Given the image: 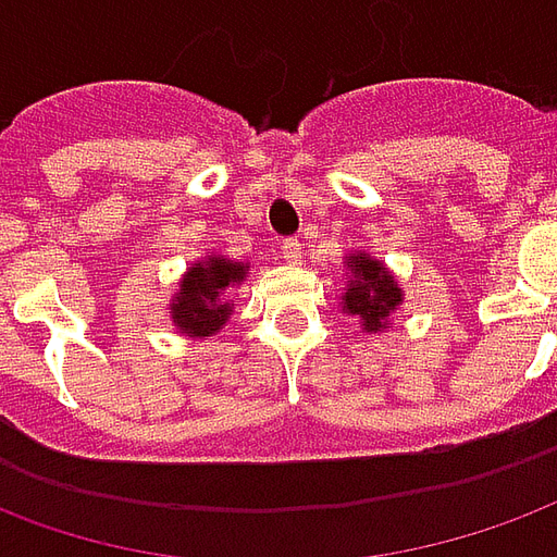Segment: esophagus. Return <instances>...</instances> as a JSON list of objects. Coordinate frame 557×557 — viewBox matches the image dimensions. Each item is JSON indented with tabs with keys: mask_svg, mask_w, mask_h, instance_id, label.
<instances>
[{
	"mask_svg": "<svg viewBox=\"0 0 557 557\" xmlns=\"http://www.w3.org/2000/svg\"><path fill=\"white\" fill-rule=\"evenodd\" d=\"M280 253H283V259H286L289 265H298L300 259H304V250H300L298 238H286V242L280 245Z\"/></svg>",
	"mask_w": 557,
	"mask_h": 557,
	"instance_id": "esophagus-1",
	"label": "esophagus"
}]
</instances>
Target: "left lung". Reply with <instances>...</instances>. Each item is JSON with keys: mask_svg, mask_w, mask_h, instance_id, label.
I'll return each mask as SVG.
<instances>
[{"mask_svg": "<svg viewBox=\"0 0 557 557\" xmlns=\"http://www.w3.org/2000/svg\"><path fill=\"white\" fill-rule=\"evenodd\" d=\"M342 312L360 321L362 333H383L405 304V292L383 259H374L366 250H354L345 257V289L339 295Z\"/></svg>", "mask_w": 557, "mask_h": 557, "instance_id": "1", "label": "left lung"}]
</instances>
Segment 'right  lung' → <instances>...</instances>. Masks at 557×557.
<instances>
[{
  "label": "right lung",
  "mask_w": 557,
  "mask_h": 557,
  "mask_svg": "<svg viewBox=\"0 0 557 557\" xmlns=\"http://www.w3.org/2000/svg\"><path fill=\"white\" fill-rule=\"evenodd\" d=\"M250 262H238L226 253H209L185 268V274L176 283V292L168 312L176 333L191 336V339H206L212 333H221L236 304H233V289H238L247 280Z\"/></svg>",
  "instance_id": "right-lung-1"
}]
</instances>
